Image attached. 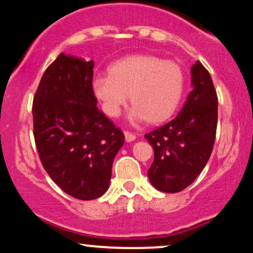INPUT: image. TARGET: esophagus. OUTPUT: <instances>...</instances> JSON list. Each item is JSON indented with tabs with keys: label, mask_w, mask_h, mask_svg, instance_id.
<instances>
[{
	"label": "esophagus",
	"mask_w": 253,
	"mask_h": 253,
	"mask_svg": "<svg viewBox=\"0 0 253 253\" xmlns=\"http://www.w3.org/2000/svg\"><path fill=\"white\" fill-rule=\"evenodd\" d=\"M124 136H126V142H132L136 139V135L132 132H129V131H124Z\"/></svg>",
	"instance_id": "esophagus-1"
}]
</instances>
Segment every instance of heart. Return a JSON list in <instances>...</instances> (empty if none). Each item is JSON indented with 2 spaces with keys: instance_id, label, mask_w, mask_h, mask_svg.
Listing matches in <instances>:
<instances>
[{
  "instance_id": "obj_1",
  "label": "heart",
  "mask_w": 253,
  "mask_h": 253,
  "mask_svg": "<svg viewBox=\"0 0 253 253\" xmlns=\"http://www.w3.org/2000/svg\"><path fill=\"white\" fill-rule=\"evenodd\" d=\"M185 90V73L179 64L155 55H131L116 61L109 74L92 79V91L103 111L118 117L130 100L129 120L161 123L174 115Z\"/></svg>"
}]
</instances>
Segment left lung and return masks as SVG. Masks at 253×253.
Wrapping results in <instances>:
<instances>
[{
    "instance_id": "1",
    "label": "left lung",
    "mask_w": 253,
    "mask_h": 253,
    "mask_svg": "<svg viewBox=\"0 0 253 253\" xmlns=\"http://www.w3.org/2000/svg\"><path fill=\"white\" fill-rule=\"evenodd\" d=\"M191 82L193 90L179 115L144 135L154 149L148 177L157 191H183L203 171L212 153L218 98L209 71L200 61L191 68Z\"/></svg>"
}]
</instances>
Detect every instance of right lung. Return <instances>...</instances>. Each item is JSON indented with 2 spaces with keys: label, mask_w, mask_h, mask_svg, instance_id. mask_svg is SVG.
Returning <instances> with one entry per match:
<instances>
[{
  "label": "right lung",
  "mask_w": 253,
  "mask_h": 253,
  "mask_svg": "<svg viewBox=\"0 0 253 253\" xmlns=\"http://www.w3.org/2000/svg\"><path fill=\"white\" fill-rule=\"evenodd\" d=\"M93 60L59 54L33 100L34 138L44 170L65 193L93 200L108 191L124 135L97 108Z\"/></svg>",
  "instance_id": "add662e5"
}]
</instances>
